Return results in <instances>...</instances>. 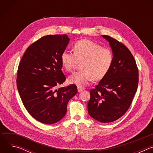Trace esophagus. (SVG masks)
I'll return each mask as SVG.
<instances>
[{"mask_svg":"<svg viewBox=\"0 0 153 153\" xmlns=\"http://www.w3.org/2000/svg\"><path fill=\"white\" fill-rule=\"evenodd\" d=\"M77 90H78V92L80 93V92H81V91L83 90V88H82V87L78 86V87H77Z\"/></svg>","mask_w":153,"mask_h":153,"instance_id":"obj_1","label":"esophagus"}]
</instances>
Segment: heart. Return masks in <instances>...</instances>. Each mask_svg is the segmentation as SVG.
Instances as JSON below:
<instances>
[{
    "mask_svg": "<svg viewBox=\"0 0 153 153\" xmlns=\"http://www.w3.org/2000/svg\"><path fill=\"white\" fill-rule=\"evenodd\" d=\"M73 51H64L61 54V63L65 70L71 72L79 62H82V70L74 73L68 79L69 83L77 86L83 87L93 80L102 79L111 67L113 52L88 39L77 41L73 46Z\"/></svg>",
    "mask_w": 153,
    "mask_h": 153,
    "instance_id": "b5f03b06",
    "label": "heart"
}]
</instances>
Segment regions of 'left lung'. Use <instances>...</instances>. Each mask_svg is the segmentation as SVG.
Masks as SVG:
<instances>
[{
	"mask_svg": "<svg viewBox=\"0 0 153 153\" xmlns=\"http://www.w3.org/2000/svg\"><path fill=\"white\" fill-rule=\"evenodd\" d=\"M113 54L111 67L94 89L88 103L90 116L102 123L114 122L128 110L137 91L139 72L131 53L122 43L102 35Z\"/></svg>",
	"mask_w": 153,
	"mask_h": 153,
	"instance_id": "8db88e82",
	"label": "left lung"
}]
</instances>
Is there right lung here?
Returning a JSON list of instances; mask_svg holds the SVG:
<instances>
[{
    "instance_id": "obj_1",
    "label": "right lung",
    "mask_w": 153,
    "mask_h": 153,
    "mask_svg": "<svg viewBox=\"0 0 153 153\" xmlns=\"http://www.w3.org/2000/svg\"><path fill=\"white\" fill-rule=\"evenodd\" d=\"M69 41L66 34L43 36L28 47L19 65L16 82L20 97L30 114L43 123L60 120L68 101L77 93L74 84L54 90L66 79L61 54Z\"/></svg>"
}]
</instances>
